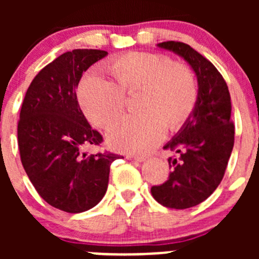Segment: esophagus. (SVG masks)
Returning <instances> with one entry per match:
<instances>
[{
	"label": "esophagus",
	"mask_w": 259,
	"mask_h": 259,
	"mask_svg": "<svg viewBox=\"0 0 259 259\" xmlns=\"http://www.w3.org/2000/svg\"><path fill=\"white\" fill-rule=\"evenodd\" d=\"M126 159H127V160H135V161H140V163H143V161H145V158H144V156L129 155V154H127V155H126Z\"/></svg>",
	"instance_id": "esophagus-1"
}]
</instances>
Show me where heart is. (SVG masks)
Returning <instances> with one entry per match:
<instances>
[{
  "label": "heart",
  "instance_id": "obj_1",
  "mask_svg": "<svg viewBox=\"0 0 259 259\" xmlns=\"http://www.w3.org/2000/svg\"><path fill=\"white\" fill-rule=\"evenodd\" d=\"M106 69L114 81L89 71L77 89L80 106L91 124L109 126L124 109V93L142 91L137 105L140 113L121 117L106 133L109 145L116 150L149 153L160 144L166 127L179 129L194 111V72L165 55L129 52L111 59Z\"/></svg>",
  "mask_w": 259,
  "mask_h": 259
}]
</instances>
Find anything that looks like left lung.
<instances>
[{
	"label": "left lung",
	"mask_w": 259,
	"mask_h": 259,
	"mask_svg": "<svg viewBox=\"0 0 259 259\" xmlns=\"http://www.w3.org/2000/svg\"><path fill=\"white\" fill-rule=\"evenodd\" d=\"M156 46L184 59L197 76L194 111L164 145L178 153V158L168 159V180L151 188L154 199L161 205L187 209L207 199L223 179L234 145L231 95L214 65L189 45L166 41Z\"/></svg>",
	"instance_id": "1"
}]
</instances>
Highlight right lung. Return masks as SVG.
<instances>
[{
  "label": "right lung",
  "mask_w": 259,
  "mask_h": 259,
  "mask_svg": "<svg viewBox=\"0 0 259 259\" xmlns=\"http://www.w3.org/2000/svg\"><path fill=\"white\" fill-rule=\"evenodd\" d=\"M103 50L65 52L35 76L21 106L17 127L23 169L52 207L81 213L95 207L108 189L113 153H81L103 137L81 111L76 89L83 72L104 59Z\"/></svg>",
  "instance_id": "right-lung-1"
}]
</instances>
